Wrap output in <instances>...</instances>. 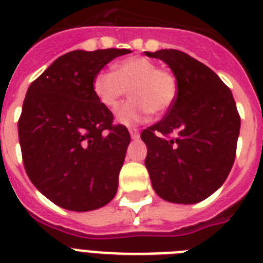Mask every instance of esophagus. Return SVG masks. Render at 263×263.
Listing matches in <instances>:
<instances>
[{
  "label": "esophagus",
  "mask_w": 263,
  "mask_h": 263,
  "mask_svg": "<svg viewBox=\"0 0 263 263\" xmlns=\"http://www.w3.org/2000/svg\"><path fill=\"white\" fill-rule=\"evenodd\" d=\"M129 134H131L132 139H139L140 134H139V129H138V128H135V127L129 128Z\"/></svg>",
  "instance_id": "1"
}]
</instances>
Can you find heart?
<instances>
[{"instance_id": "b5f03b06", "label": "heart", "mask_w": 263, "mask_h": 263, "mask_svg": "<svg viewBox=\"0 0 263 263\" xmlns=\"http://www.w3.org/2000/svg\"><path fill=\"white\" fill-rule=\"evenodd\" d=\"M95 97L107 109H115L124 95L131 98L116 111L121 124L140 123L150 113L164 115L173 106L179 80L169 68H160L156 61L134 55L115 64V72L101 71L92 83Z\"/></svg>"}]
</instances>
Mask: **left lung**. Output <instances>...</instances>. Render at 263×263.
<instances>
[{
	"label": "left lung",
	"mask_w": 263,
	"mask_h": 263,
	"mask_svg": "<svg viewBox=\"0 0 263 263\" xmlns=\"http://www.w3.org/2000/svg\"><path fill=\"white\" fill-rule=\"evenodd\" d=\"M146 55L162 60L179 80L164 119L146 128L144 160L153 188L173 203H196L222 185L236 156L240 116L229 87L204 64L175 49Z\"/></svg>",
	"instance_id": "1"
}]
</instances>
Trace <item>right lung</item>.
Returning a JSON list of instances; mask_svg holds the SVG:
<instances>
[{
    "label": "right lung",
    "instance_id": "1",
    "mask_svg": "<svg viewBox=\"0 0 263 263\" xmlns=\"http://www.w3.org/2000/svg\"><path fill=\"white\" fill-rule=\"evenodd\" d=\"M127 49L73 50L30 84L17 123L24 169L57 206L88 212L115 198L131 136L95 97L92 83Z\"/></svg>",
    "mask_w": 263,
    "mask_h": 263
}]
</instances>
